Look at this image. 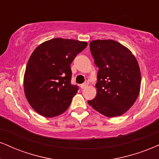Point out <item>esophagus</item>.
Returning <instances> with one entry per match:
<instances>
[{
    "instance_id": "34e87169",
    "label": "esophagus",
    "mask_w": 159,
    "mask_h": 159,
    "mask_svg": "<svg viewBox=\"0 0 159 159\" xmlns=\"http://www.w3.org/2000/svg\"><path fill=\"white\" fill-rule=\"evenodd\" d=\"M88 84H88V82H85V83H84V84H81V89H84L85 87H87Z\"/></svg>"
}]
</instances>
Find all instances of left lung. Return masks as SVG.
<instances>
[{
  "instance_id": "8db88e82",
  "label": "left lung",
  "mask_w": 159,
  "mask_h": 159,
  "mask_svg": "<svg viewBox=\"0 0 159 159\" xmlns=\"http://www.w3.org/2000/svg\"><path fill=\"white\" fill-rule=\"evenodd\" d=\"M91 54L99 68L96 95L88 104L107 117L122 116L131 108L141 89V71L134 55L114 40H94Z\"/></svg>"
}]
</instances>
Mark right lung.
<instances>
[{
    "label": "right lung",
    "mask_w": 159,
    "mask_h": 159,
    "mask_svg": "<svg viewBox=\"0 0 159 159\" xmlns=\"http://www.w3.org/2000/svg\"><path fill=\"white\" fill-rule=\"evenodd\" d=\"M87 46L86 41L57 38L36 47L24 76L25 96L36 112L52 118L69 108L78 89L70 83V64Z\"/></svg>",
    "instance_id": "1"
}]
</instances>
